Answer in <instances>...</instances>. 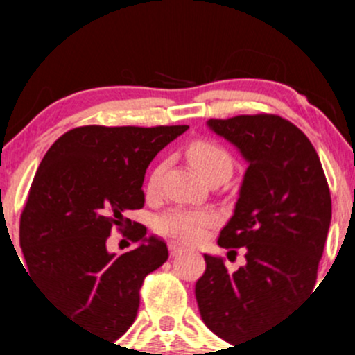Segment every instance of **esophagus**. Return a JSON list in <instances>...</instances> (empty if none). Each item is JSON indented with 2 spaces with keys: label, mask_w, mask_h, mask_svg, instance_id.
<instances>
[{
  "label": "esophagus",
  "mask_w": 355,
  "mask_h": 355,
  "mask_svg": "<svg viewBox=\"0 0 355 355\" xmlns=\"http://www.w3.org/2000/svg\"><path fill=\"white\" fill-rule=\"evenodd\" d=\"M168 250H170V256H177V254H180L184 250V247L175 244V242H170L168 244Z\"/></svg>",
  "instance_id": "obj_1"
}]
</instances>
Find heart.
Segmentation results:
<instances>
[{
  "label": "heart",
  "mask_w": 355,
  "mask_h": 355,
  "mask_svg": "<svg viewBox=\"0 0 355 355\" xmlns=\"http://www.w3.org/2000/svg\"><path fill=\"white\" fill-rule=\"evenodd\" d=\"M187 156L196 170L204 178H209L218 173H232V157L221 146L209 141H198L189 146ZM166 164L161 163L153 170L149 177L148 189L155 192L159 187L161 177ZM216 223V214L209 209H189V207H171L156 218V232L163 237L173 241L194 244L206 235L207 228Z\"/></svg>",
  "instance_id": "1"
}]
</instances>
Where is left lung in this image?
Returning <instances> with one entry per match:
<instances>
[{
    "mask_svg": "<svg viewBox=\"0 0 355 355\" xmlns=\"http://www.w3.org/2000/svg\"><path fill=\"white\" fill-rule=\"evenodd\" d=\"M241 151L247 170L234 216L218 245L244 266L228 273L223 257L204 254L196 284L204 324L235 345L273 327L313 292L331 221V198L320 156L302 130L277 114L207 120Z\"/></svg>",
    "mask_w": 355,
    "mask_h": 355,
    "instance_id": "8db88e82",
    "label": "left lung"
}]
</instances>
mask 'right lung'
I'll return each mask as SVG.
<instances>
[{"mask_svg": "<svg viewBox=\"0 0 355 355\" xmlns=\"http://www.w3.org/2000/svg\"><path fill=\"white\" fill-rule=\"evenodd\" d=\"M187 128L77 127L42 157L20 216L24 270L78 327L116 340L134 323L142 282L168 247L135 223L137 249L114 256L106 241L132 227L123 213L144 206L149 163Z\"/></svg>", "mask_w": 355, "mask_h": 355, "instance_id": "right-lung-1", "label": "right lung"}]
</instances>
